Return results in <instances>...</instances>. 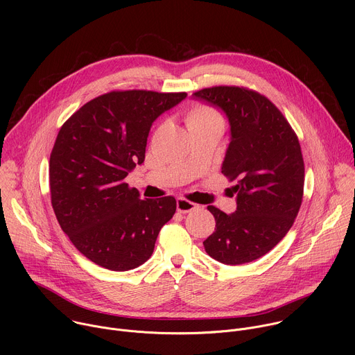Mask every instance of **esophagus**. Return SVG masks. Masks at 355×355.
Segmentation results:
<instances>
[{
    "label": "esophagus",
    "mask_w": 355,
    "mask_h": 355,
    "mask_svg": "<svg viewBox=\"0 0 355 355\" xmlns=\"http://www.w3.org/2000/svg\"><path fill=\"white\" fill-rule=\"evenodd\" d=\"M198 209V205L193 204V202L185 199V198H178L177 199V211L180 214H189L192 211Z\"/></svg>",
    "instance_id": "obj_1"
}]
</instances>
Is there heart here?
I'll use <instances>...</instances> for the list:
<instances>
[{"label":"heart","mask_w":355,"mask_h":355,"mask_svg":"<svg viewBox=\"0 0 355 355\" xmlns=\"http://www.w3.org/2000/svg\"><path fill=\"white\" fill-rule=\"evenodd\" d=\"M185 122H187L188 128L199 126V125H208V123H222L223 125L220 115L214 108H211L208 105H202V104H196L188 111Z\"/></svg>","instance_id":"b5f03b06"}]
</instances>
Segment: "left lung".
Masks as SVG:
<instances>
[{"label":"left lung","mask_w":355,"mask_h":355,"mask_svg":"<svg viewBox=\"0 0 355 355\" xmlns=\"http://www.w3.org/2000/svg\"><path fill=\"white\" fill-rule=\"evenodd\" d=\"M219 107L230 123L222 174L234 181L237 209L226 215L208 207L215 232L204 241L208 254L227 266L251 263L272 250L297 216L305 164L296 133L282 112L257 91L219 85L193 92Z\"/></svg>","instance_id":"left-lung-1"}]
</instances>
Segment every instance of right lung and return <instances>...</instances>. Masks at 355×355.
I'll list each match as a JSON object with an SVG mask.
<instances>
[{
    "instance_id": "1",
    "label": "right lung",
    "mask_w": 355,
    "mask_h": 355,
    "mask_svg": "<svg viewBox=\"0 0 355 355\" xmlns=\"http://www.w3.org/2000/svg\"><path fill=\"white\" fill-rule=\"evenodd\" d=\"M185 96L111 91L88 101L60 128L49 162L52 207L62 230L92 263L128 271L153 254L177 200L140 199L123 180L144 162L151 123Z\"/></svg>"
}]
</instances>
